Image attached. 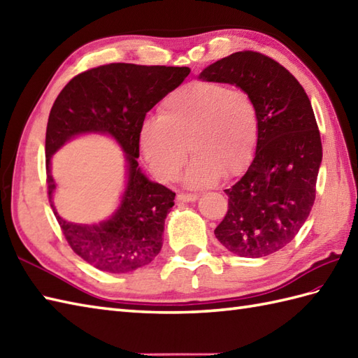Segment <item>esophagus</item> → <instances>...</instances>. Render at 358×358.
<instances>
[{"mask_svg":"<svg viewBox=\"0 0 358 358\" xmlns=\"http://www.w3.org/2000/svg\"><path fill=\"white\" fill-rule=\"evenodd\" d=\"M196 199H199V195H196V194L180 192V194L177 195V200H178V201H185V203H189V201H195Z\"/></svg>","mask_w":358,"mask_h":358,"instance_id":"obj_1","label":"esophagus"}]
</instances>
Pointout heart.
Instances as JSON below:
<instances>
[{
    "label": "heart",
    "mask_w": 358,
    "mask_h": 358,
    "mask_svg": "<svg viewBox=\"0 0 358 358\" xmlns=\"http://www.w3.org/2000/svg\"><path fill=\"white\" fill-rule=\"evenodd\" d=\"M260 118L257 104L243 89L223 83L196 81L167 95L158 118L140 127V149L162 181L178 177L194 155L186 183L204 187L226 175H237L252 159Z\"/></svg>",
    "instance_id": "1"
}]
</instances>
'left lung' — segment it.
Returning <instances> with one entry per match:
<instances>
[{
    "mask_svg": "<svg viewBox=\"0 0 358 358\" xmlns=\"http://www.w3.org/2000/svg\"><path fill=\"white\" fill-rule=\"evenodd\" d=\"M200 78L238 86L252 96L260 118L255 157L224 191L227 212L214 234L232 254L271 255L295 238L315 201L323 154L313 106L294 75L260 52H235Z\"/></svg>",
    "mask_w": 358,
    "mask_h": 358,
    "instance_id": "8db88e82",
    "label": "left lung"
}]
</instances>
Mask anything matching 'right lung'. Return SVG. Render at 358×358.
I'll use <instances>...</instances> for the list:
<instances>
[{
    "mask_svg": "<svg viewBox=\"0 0 358 358\" xmlns=\"http://www.w3.org/2000/svg\"><path fill=\"white\" fill-rule=\"evenodd\" d=\"M189 67L110 63L73 77L53 103L45 129V183L49 203L67 245L94 268L123 273L149 264L163 246L167 212L175 192L152 183L138 167L140 127L146 113L178 87ZM83 131L112 134L127 152L128 187L110 220L96 227L66 222L51 204L55 182L50 157L72 136Z\"/></svg>",
    "mask_w": 358,
    "mask_h": 358,
    "instance_id": "right-lung-1",
    "label": "right lung"
}]
</instances>
